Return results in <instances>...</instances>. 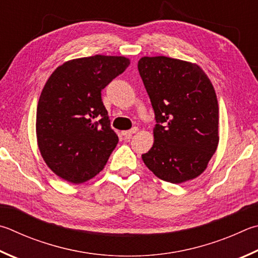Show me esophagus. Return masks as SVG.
<instances>
[{
    "label": "esophagus",
    "instance_id": "esophagus-1",
    "mask_svg": "<svg viewBox=\"0 0 258 258\" xmlns=\"http://www.w3.org/2000/svg\"><path fill=\"white\" fill-rule=\"evenodd\" d=\"M138 131H139L138 127H133V128H131L130 131H124V132H123L124 138H125V139H131V138H132V135H133L134 133H137Z\"/></svg>",
    "mask_w": 258,
    "mask_h": 258
}]
</instances>
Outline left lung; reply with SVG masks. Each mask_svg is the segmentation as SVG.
I'll use <instances>...</instances> for the list:
<instances>
[{
    "mask_svg": "<svg viewBox=\"0 0 258 258\" xmlns=\"http://www.w3.org/2000/svg\"><path fill=\"white\" fill-rule=\"evenodd\" d=\"M139 73L157 124L154 142L142 159L162 180L180 184L207 169L219 143V106L210 79L196 64L142 57Z\"/></svg>",
    "mask_w": 258,
    "mask_h": 258,
    "instance_id": "obj_1",
    "label": "left lung"
}]
</instances>
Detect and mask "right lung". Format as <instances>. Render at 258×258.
Masks as SVG:
<instances>
[{
    "label": "right lung",
    "mask_w": 258,
    "mask_h": 258,
    "mask_svg": "<svg viewBox=\"0 0 258 258\" xmlns=\"http://www.w3.org/2000/svg\"><path fill=\"white\" fill-rule=\"evenodd\" d=\"M130 59L95 55L69 60L46 82L37 106L36 133L51 171L81 184L102 170L118 143L101 91L123 73Z\"/></svg>",
    "instance_id": "add662e5"
}]
</instances>
